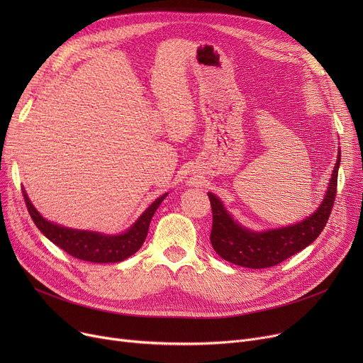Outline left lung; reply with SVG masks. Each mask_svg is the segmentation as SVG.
I'll use <instances>...</instances> for the list:
<instances>
[{
	"label": "left lung",
	"instance_id": "left-lung-1",
	"mask_svg": "<svg viewBox=\"0 0 363 363\" xmlns=\"http://www.w3.org/2000/svg\"><path fill=\"white\" fill-rule=\"evenodd\" d=\"M340 166V152L333 172L328 191L319 208L300 223L278 228L264 233H253L234 222L222 201L208 193L212 206V233L211 241L215 252L225 260L252 269L271 268L285 259L306 249L325 228L331 215L337 194V178Z\"/></svg>",
	"mask_w": 363,
	"mask_h": 363
}]
</instances>
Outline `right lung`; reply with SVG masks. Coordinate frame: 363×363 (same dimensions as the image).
Wrapping results in <instances>:
<instances>
[{
	"label": "right lung",
	"mask_w": 363,
	"mask_h": 363,
	"mask_svg": "<svg viewBox=\"0 0 363 363\" xmlns=\"http://www.w3.org/2000/svg\"><path fill=\"white\" fill-rule=\"evenodd\" d=\"M166 196L167 194H163L152 203L141 215V218L130 226L128 233L121 235H103L91 231L70 230V228L48 222L36 212V208L28 199V194L23 191L28 212L38 226V230L70 256L94 263H116L137 253L145 241L152 215H155Z\"/></svg>",
	"instance_id": "right-lung-1"
}]
</instances>
